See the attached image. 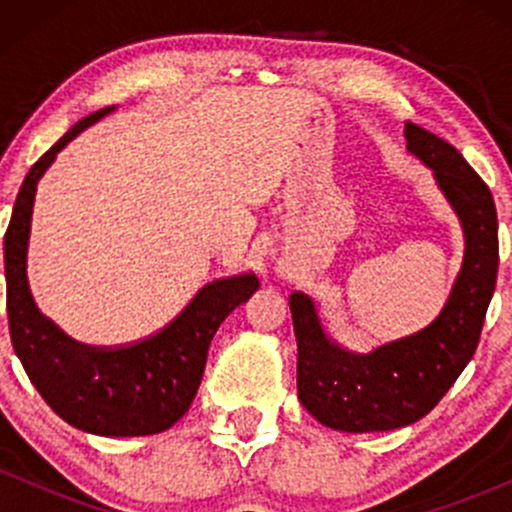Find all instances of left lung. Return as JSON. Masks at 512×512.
<instances>
[{
  "label": "left lung",
  "instance_id": "8db88e82",
  "mask_svg": "<svg viewBox=\"0 0 512 512\" xmlns=\"http://www.w3.org/2000/svg\"><path fill=\"white\" fill-rule=\"evenodd\" d=\"M404 139L409 154L431 168L460 221L462 267L431 325L368 354H356L327 337L313 298L291 293L298 399L334 431H395L424 419L472 361L496 289L498 219L491 190L460 151L436 134L407 122Z\"/></svg>",
  "mask_w": 512,
  "mask_h": 512
}]
</instances>
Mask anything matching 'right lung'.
<instances>
[{
	"label": "right lung",
	"instance_id": "right-lung-1",
	"mask_svg": "<svg viewBox=\"0 0 512 512\" xmlns=\"http://www.w3.org/2000/svg\"><path fill=\"white\" fill-rule=\"evenodd\" d=\"M113 108L84 117L31 168L16 197L4 236L9 332L35 390L60 419L105 438L154 436L178 424L202 383L216 330L260 289L255 274L202 286L166 327L127 346H86L67 337L35 305L26 260L38 180L60 151Z\"/></svg>",
	"mask_w": 512,
	"mask_h": 512
}]
</instances>
